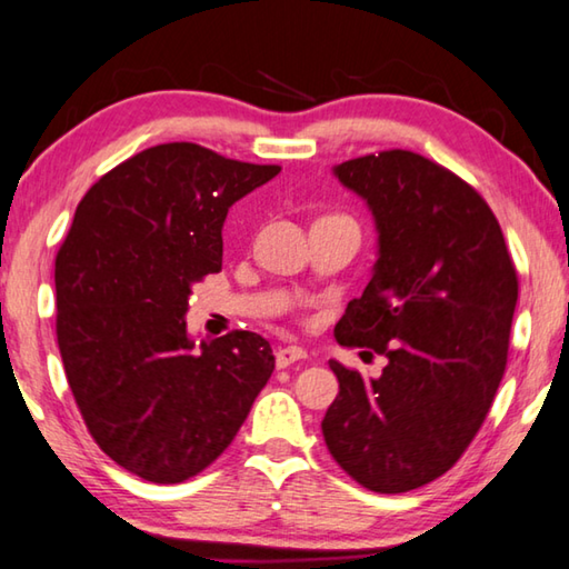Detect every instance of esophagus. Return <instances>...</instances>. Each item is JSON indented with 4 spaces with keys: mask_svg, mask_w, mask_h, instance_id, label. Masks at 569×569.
Wrapping results in <instances>:
<instances>
[{
    "mask_svg": "<svg viewBox=\"0 0 569 569\" xmlns=\"http://www.w3.org/2000/svg\"><path fill=\"white\" fill-rule=\"evenodd\" d=\"M306 349L301 346H283V349L276 351V366L278 369H286V366H291L296 361H303L306 359Z\"/></svg>",
    "mask_w": 569,
    "mask_h": 569,
    "instance_id": "esophagus-1",
    "label": "esophagus"
}]
</instances>
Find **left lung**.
<instances>
[{
    "mask_svg": "<svg viewBox=\"0 0 569 569\" xmlns=\"http://www.w3.org/2000/svg\"><path fill=\"white\" fill-rule=\"evenodd\" d=\"M379 230V258L336 341L387 359L381 377L329 361L339 397L321 421L326 447L361 487L409 492L457 465L505 377L517 271L487 200L411 150L333 168Z\"/></svg>",
    "mask_w": 569,
    "mask_h": 569,
    "instance_id": "8db88e82",
    "label": "left lung"
}]
</instances>
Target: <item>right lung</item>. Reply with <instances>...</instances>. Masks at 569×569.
Segmentation results:
<instances>
[{
    "label": "right lung",
    "mask_w": 569,
    "mask_h": 569,
    "mask_svg": "<svg viewBox=\"0 0 569 569\" xmlns=\"http://www.w3.org/2000/svg\"><path fill=\"white\" fill-rule=\"evenodd\" d=\"M278 172L166 142L104 172L74 210L54 261L57 346L92 439L132 475H200L271 379L263 336L196 343L182 316L190 288L223 266L228 208Z\"/></svg>",
    "instance_id": "1"
}]
</instances>
